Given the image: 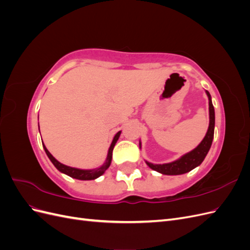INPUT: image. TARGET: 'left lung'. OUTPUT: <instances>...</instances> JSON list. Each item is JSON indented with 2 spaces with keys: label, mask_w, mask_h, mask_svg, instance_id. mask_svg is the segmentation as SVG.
Instances as JSON below:
<instances>
[{
  "label": "left lung",
  "mask_w": 250,
  "mask_h": 250,
  "mask_svg": "<svg viewBox=\"0 0 250 250\" xmlns=\"http://www.w3.org/2000/svg\"><path fill=\"white\" fill-rule=\"evenodd\" d=\"M206 93L208 98V112H209V124L206 137L203 138L199 145L193 149L190 152L180 156L178 160L167 163V164H152L147 161L146 164L148 167L152 170L165 174V175H180V174H185L190 172L191 170L198 167L199 165L203 162L206 158L209 148L211 146L214 139V130H215V109L211 103V97L208 90ZM141 141H140V149H141Z\"/></svg>",
  "instance_id": "left-lung-1"
}]
</instances>
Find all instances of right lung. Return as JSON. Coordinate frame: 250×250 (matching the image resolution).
I'll return each mask as SVG.
<instances>
[{
  "instance_id": "1",
  "label": "right lung",
  "mask_w": 250,
  "mask_h": 250,
  "mask_svg": "<svg viewBox=\"0 0 250 250\" xmlns=\"http://www.w3.org/2000/svg\"><path fill=\"white\" fill-rule=\"evenodd\" d=\"M120 135H121V131L117 132L115 137H113V140H112V142L110 144V147L108 149V152H107V156H106V160H105V163L101 166V167L96 168V169L84 170V169L69 167V166L63 165L60 162H58L56 158L49 152V150L46 148V146H44L43 144H42V146H43L44 151H46L48 157L50 158V161L52 162L53 165L55 166V168L58 171H60L63 174H66L67 176H70L72 178H76V179H79V180H93V179H96L98 177H100L101 175H103L104 172L109 168V166L111 164V158H112V150H113V147H115V145H116L117 141L119 140Z\"/></svg>"
}]
</instances>
